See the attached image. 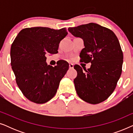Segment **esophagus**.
I'll return each mask as SVG.
<instances>
[{"label":"esophagus","instance_id":"34e87169","mask_svg":"<svg viewBox=\"0 0 133 133\" xmlns=\"http://www.w3.org/2000/svg\"><path fill=\"white\" fill-rule=\"evenodd\" d=\"M69 68L70 69H72L74 68V65L72 63H69Z\"/></svg>","mask_w":133,"mask_h":133}]
</instances>
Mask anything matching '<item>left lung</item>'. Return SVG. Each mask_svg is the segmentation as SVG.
Listing matches in <instances>:
<instances>
[{"label":"left lung","mask_w":133,"mask_h":133,"mask_svg":"<svg viewBox=\"0 0 133 133\" xmlns=\"http://www.w3.org/2000/svg\"><path fill=\"white\" fill-rule=\"evenodd\" d=\"M68 30L84 42L81 62L91 63L88 70L83 69L85 71L81 66L74 65L77 72L74 80L77 95L91 104L102 102L115 90L122 73L123 57L119 40L110 29L94 23Z\"/></svg>","instance_id":"left-lung-1"}]
</instances>
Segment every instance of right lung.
I'll return each mask as SVG.
<instances>
[{
	"mask_svg": "<svg viewBox=\"0 0 133 133\" xmlns=\"http://www.w3.org/2000/svg\"><path fill=\"white\" fill-rule=\"evenodd\" d=\"M68 32L32 27L22 30L11 47V65L16 81L23 95L36 103H46L55 96L61 79L69 68L61 60L54 67L46 62L47 53L56 54Z\"/></svg>",
	"mask_w": 133,
	"mask_h": 133,
	"instance_id": "1",
	"label": "right lung"
}]
</instances>
